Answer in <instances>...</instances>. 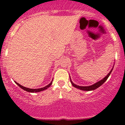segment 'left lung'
<instances>
[{
    "instance_id": "1",
    "label": "left lung",
    "mask_w": 125,
    "mask_h": 125,
    "mask_svg": "<svg viewBox=\"0 0 125 125\" xmlns=\"http://www.w3.org/2000/svg\"><path fill=\"white\" fill-rule=\"evenodd\" d=\"M114 66V65L113 66V67ZM113 68L111 70H110V71L109 72V73L108 74H107L106 76L105 77H104V79H102V80H100V81L97 82L95 83H94V84H92V85H90V86H79V85H77V84H74L73 82L71 80V77H70V81H71V82L73 86H74V87H76V88H77L81 90H84V91H91V90H94V89H96L98 88L99 87H100V86L102 85V84H104V82H105L106 81L107 79V78H108L109 76H110V73H111L112 71H113Z\"/></svg>"
}]
</instances>
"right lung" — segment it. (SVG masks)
<instances>
[{
    "mask_svg": "<svg viewBox=\"0 0 125 125\" xmlns=\"http://www.w3.org/2000/svg\"><path fill=\"white\" fill-rule=\"evenodd\" d=\"M52 82H53V79H52V81H51V82L49 84H48V85L46 86H44L43 87H42V88H39V89H30V88H28V87H26L23 86H21L20 84H19L18 82H16L15 81V82L17 84H18V85L20 87H21V88L22 89L26 90V92H31V93H36V92H39L43 91V90L47 89L51 86V84H52Z\"/></svg>",
    "mask_w": 125,
    "mask_h": 125,
    "instance_id": "1",
    "label": "right lung"
}]
</instances>
